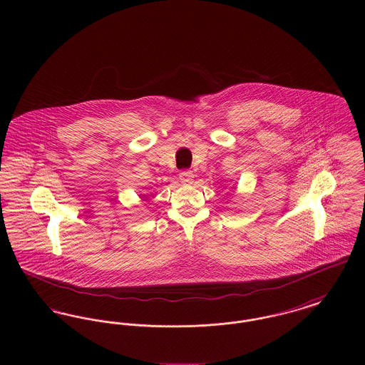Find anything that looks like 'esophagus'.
Wrapping results in <instances>:
<instances>
[{
    "label": "esophagus",
    "instance_id": "obj_1",
    "mask_svg": "<svg viewBox=\"0 0 365 365\" xmlns=\"http://www.w3.org/2000/svg\"><path fill=\"white\" fill-rule=\"evenodd\" d=\"M180 180H181V182L191 184L194 181V173L191 170H182L180 173Z\"/></svg>",
    "mask_w": 365,
    "mask_h": 365
}]
</instances>
